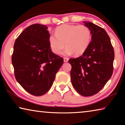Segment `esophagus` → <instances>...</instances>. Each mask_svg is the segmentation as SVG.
I'll return each instance as SVG.
<instances>
[{
    "label": "esophagus",
    "instance_id": "1",
    "mask_svg": "<svg viewBox=\"0 0 125 125\" xmlns=\"http://www.w3.org/2000/svg\"><path fill=\"white\" fill-rule=\"evenodd\" d=\"M63 60H64V62H67L68 61V59L67 58L64 57V58H63Z\"/></svg>",
    "mask_w": 125,
    "mask_h": 125
}]
</instances>
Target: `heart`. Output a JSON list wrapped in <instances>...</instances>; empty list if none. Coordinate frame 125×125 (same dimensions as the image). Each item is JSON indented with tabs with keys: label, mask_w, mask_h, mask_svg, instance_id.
<instances>
[{
	"label": "heart",
	"mask_w": 125,
	"mask_h": 125,
	"mask_svg": "<svg viewBox=\"0 0 125 125\" xmlns=\"http://www.w3.org/2000/svg\"><path fill=\"white\" fill-rule=\"evenodd\" d=\"M55 34L51 35L48 40L52 52L56 54L61 53L65 45L63 54L80 56L88 49L92 41L90 29L84 25L63 24L57 27Z\"/></svg>",
	"instance_id": "1"
}]
</instances>
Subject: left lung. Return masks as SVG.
Returning a JSON list of instances; mask_svg holds the SVG:
<instances>
[{
	"instance_id": "1",
	"label": "left lung",
	"mask_w": 125,
	"mask_h": 125,
	"mask_svg": "<svg viewBox=\"0 0 125 125\" xmlns=\"http://www.w3.org/2000/svg\"><path fill=\"white\" fill-rule=\"evenodd\" d=\"M84 23L90 29L92 41L82 56L68 62L73 87L81 95L89 96L98 93L111 78L115 54L105 30L93 22Z\"/></svg>"
}]
</instances>
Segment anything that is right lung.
<instances>
[{
  "label": "right lung",
  "instance_id": "1",
  "mask_svg": "<svg viewBox=\"0 0 125 125\" xmlns=\"http://www.w3.org/2000/svg\"><path fill=\"white\" fill-rule=\"evenodd\" d=\"M46 25L35 24L25 29L14 45L11 61L17 82L30 94L41 96L53 83L63 59L52 52Z\"/></svg>",
  "mask_w": 125,
  "mask_h": 125
}]
</instances>
